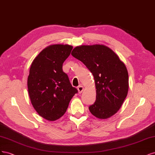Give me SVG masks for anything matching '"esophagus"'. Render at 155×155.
I'll use <instances>...</instances> for the list:
<instances>
[{"mask_svg":"<svg viewBox=\"0 0 155 155\" xmlns=\"http://www.w3.org/2000/svg\"><path fill=\"white\" fill-rule=\"evenodd\" d=\"M77 89H78V91L79 93H82L83 90H84V87L82 86H79L77 87Z\"/></svg>","mask_w":155,"mask_h":155,"instance_id":"1","label":"esophagus"}]
</instances>
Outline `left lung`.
I'll return each instance as SVG.
<instances>
[{
	"mask_svg": "<svg viewBox=\"0 0 155 155\" xmlns=\"http://www.w3.org/2000/svg\"><path fill=\"white\" fill-rule=\"evenodd\" d=\"M82 62L94 79L96 101L89 107L99 119H107L117 113L126 98L129 76L126 65L111 48L103 44L82 45L71 52Z\"/></svg>",
	"mask_w": 155,
	"mask_h": 155,
	"instance_id": "obj_1",
	"label": "left lung"
}]
</instances>
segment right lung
Returning a JSON list of instances; mask_svg holds the SVG:
<instances>
[{
  "instance_id": "right-lung-1",
  "label": "right lung",
  "mask_w": 155,
  "mask_h": 155,
  "mask_svg": "<svg viewBox=\"0 0 155 155\" xmlns=\"http://www.w3.org/2000/svg\"><path fill=\"white\" fill-rule=\"evenodd\" d=\"M73 46L50 45L35 58L28 77L29 98L40 116L54 121L66 113L72 97L78 92L62 71V64Z\"/></svg>"
}]
</instances>
